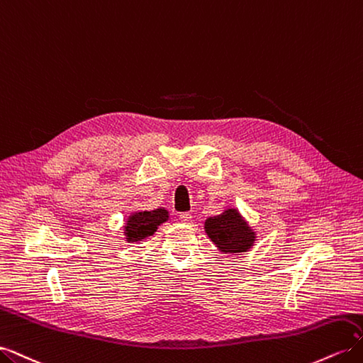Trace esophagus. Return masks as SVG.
I'll list each match as a JSON object with an SVG mask.
<instances>
[{"label": "esophagus", "mask_w": 363, "mask_h": 363, "mask_svg": "<svg viewBox=\"0 0 363 363\" xmlns=\"http://www.w3.org/2000/svg\"><path fill=\"white\" fill-rule=\"evenodd\" d=\"M179 218H180L182 223H189L191 219H192V215H191L189 212H182V213L179 215Z\"/></svg>", "instance_id": "1"}]
</instances>
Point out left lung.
I'll return each instance as SVG.
<instances>
[{
    "label": "left lung",
    "mask_w": 363,
    "mask_h": 363,
    "mask_svg": "<svg viewBox=\"0 0 363 363\" xmlns=\"http://www.w3.org/2000/svg\"><path fill=\"white\" fill-rule=\"evenodd\" d=\"M204 228L212 242L225 252L247 251L256 239L255 232L233 208H228L218 216L208 218Z\"/></svg>",
    "instance_id": "8db88e82"
}]
</instances>
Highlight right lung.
I'll use <instances>...</instances> for the list:
<instances>
[{
  "mask_svg": "<svg viewBox=\"0 0 363 363\" xmlns=\"http://www.w3.org/2000/svg\"><path fill=\"white\" fill-rule=\"evenodd\" d=\"M168 212L164 208H156L151 212H138L133 213L127 221L125 236L128 242H136L151 235H155L157 227L168 221Z\"/></svg>",
  "mask_w": 363,
  "mask_h": 363,
  "instance_id": "obj_1",
  "label": "right lung"
}]
</instances>
